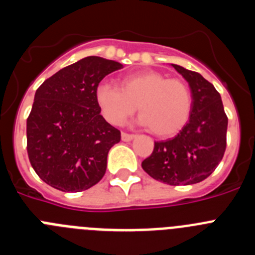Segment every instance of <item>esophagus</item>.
Wrapping results in <instances>:
<instances>
[{"instance_id": "1", "label": "esophagus", "mask_w": 255, "mask_h": 255, "mask_svg": "<svg viewBox=\"0 0 255 255\" xmlns=\"http://www.w3.org/2000/svg\"><path fill=\"white\" fill-rule=\"evenodd\" d=\"M134 138H135L134 134H128V132H123V134H121V139H123L124 141H130Z\"/></svg>"}]
</instances>
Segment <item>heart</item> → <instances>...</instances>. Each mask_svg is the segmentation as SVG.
Instances as JSON below:
<instances>
[{
  "label": "heart",
  "instance_id": "1",
  "mask_svg": "<svg viewBox=\"0 0 255 255\" xmlns=\"http://www.w3.org/2000/svg\"><path fill=\"white\" fill-rule=\"evenodd\" d=\"M94 97L101 114L112 125H123L138 106L140 123L157 136L177 134L193 111L188 84L155 71L130 74L121 80L120 88L100 83Z\"/></svg>",
  "mask_w": 255,
  "mask_h": 255
}]
</instances>
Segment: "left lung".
<instances>
[{"label": "left lung", "instance_id": "8db88e82", "mask_svg": "<svg viewBox=\"0 0 255 255\" xmlns=\"http://www.w3.org/2000/svg\"><path fill=\"white\" fill-rule=\"evenodd\" d=\"M171 65L189 83L193 111L175 138L154 141V149L141 167L157 181L191 185L207 179L224 157L229 120L220 93L208 80L199 73Z\"/></svg>", "mask_w": 255, "mask_h": 255}]
</instances>
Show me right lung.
Segmentation results:
<instances>
[{
  "label": "right lung",
  "mask_w": 255,
  "mask_h": 255,
  "mask_svg": "<svg viewBox=\"0 0 255 255\" xmlns=\"http://www.w3.org/2000/svg\"><path fill=\"white\" fill-rule=\"evenodd\" d=\"M123 65L97 56L61 69L35 92L26 120L31 167L52 188L83 191L105 176L108 150L121 139L97 106V85Z\"/></svg>",
  "instance_id": "add662e5"
}]
</instances>
